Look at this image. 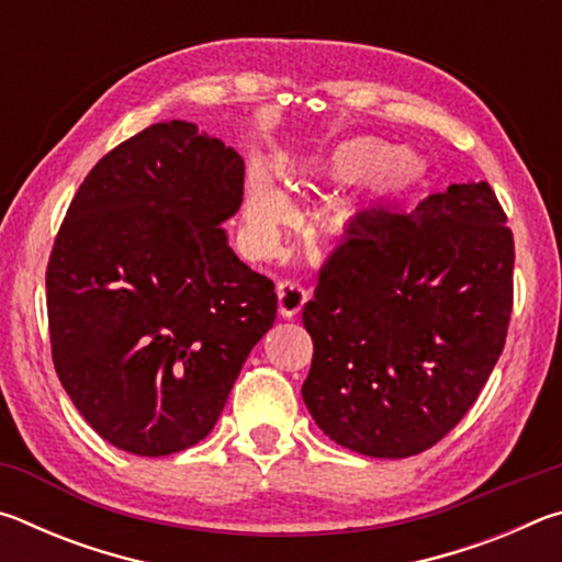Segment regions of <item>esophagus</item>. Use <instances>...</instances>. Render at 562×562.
Segmentation results:
<instances>
[{
  "label": "esophagus",
  "instance_id": "esophagus-1",
  "mask_svg": "<svg viewBox=\"0 0 562 562\" xmlns=\"http://www.w3.org/2000/svg\"><path fill=\"white\" fill-rule=\"evenodd\" d=\"M307 302V290L300 282L284 280L278 284V310L282 317H294Z\"/></svg>",
  "mask_w": 562,
  "mask_h": 562
}]
</instances>
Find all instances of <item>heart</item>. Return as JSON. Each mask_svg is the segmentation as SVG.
<instances>
[{
  "label": "heart",
  "instance_id": "obj_1",
  "mask_svg": "<svg viewBox=\"0 0 562 562\" xmlns=\"http://www.w3.org/2000/svg\"><path fill=\"white\" fill-rule=\"evenodd\" d=\"M282 173L300 188L359 183V193L331 205L325 217L327 233L341 237L355 231L372 207L412 195L426 180L429 166L414 148H392L379 138L357 136L339 140L322 156L282 166ZM290 215L292 207L280 186L265 170H252L245 183L243 205L247 235L258 245L268 243Z\"/></svg>",
  "mask_w": 562,
  "mask_h": 562
}]
</instances>
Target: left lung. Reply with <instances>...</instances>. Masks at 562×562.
Returning a JSON list of instances; mask_svg holds the SVG:
<instances>
[{"label": "left lung", "instance_id": "left-lung-1", "mask_svg": "<svg viewBox=\"0 0 562 562\" xmlns=\"http://www.w3.org/2000/svg\"><path fill=\"white\" fill-rule=\"evenodd\" d=\"M513 260L486 180L361 217L302 310L315 341L302 398L325 436L374 459L441 441L506 345Z\"/></svg>", "mask_w": 562, "mask_h": 562}]
</instances>
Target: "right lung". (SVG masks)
<instances>
[{
  "mask_svg": "<svg viewBox=\"0 0 562 562\" xmlns=\"http://www.w3.org/2000/svg\"><path fill=\"white\" fill-rule=\"evenodd\" d=\"M245 164L195 123L123 140L83 180L46 268L52 357L101 439L168 456L205 439L247 355L272 327L274 284L223 223Z\"/></svg>",
  "mask_w": 562,
  "mask_h": 562,
  "instance_id": "obj_1",
  "label": "right lung"
}]
</instances>
